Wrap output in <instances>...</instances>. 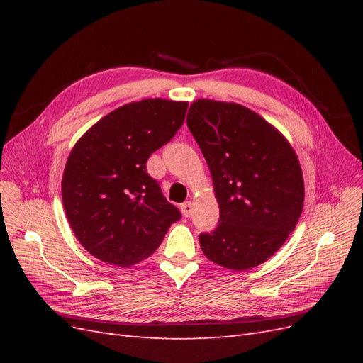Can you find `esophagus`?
<instances>
[{
	"label": "esophagus",
	"instance_id": "obj_1",
	"mask_svg": "<svg viewBox=\"0 0 363 363\" xmlns=\"http://www.w3.org/2000/svg\"><path fill=\"white\" fill-rule=\"evenodd\" d=\"M180 208H182L183 216L188 218V216H191L192 212H194V203H192V201H186V203H183V204L180 206Z\"/></svg>",
	"mask_w": 363,
	"mask_h": 363
}]
</instances>
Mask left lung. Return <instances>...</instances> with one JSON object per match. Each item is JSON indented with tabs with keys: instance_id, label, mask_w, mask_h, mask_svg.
Wrapping results in <instances>:
<instances>
[{
	"instance_id": "left-lung-1",
	"label": "left lung",
	"mask_w": 363,
	"mask_h": 363,
	"mask_svg": "<svg viewBox=\"0 0 363 363\" xmlns=\"http://www.w3.org/2000/svg\"><path fill=\"white\" fill-rule=\"evenodd\" d=\"M188 127L211 169L219 224L200 235L204 256L227 269L267 262L298 223L304 182L298 157L280 131L251 108L201 98Z\"/></svg>"
}]
</instances>
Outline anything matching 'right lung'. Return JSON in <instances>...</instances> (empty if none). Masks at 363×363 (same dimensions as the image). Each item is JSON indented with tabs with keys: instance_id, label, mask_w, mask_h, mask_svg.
<instances>
[{
	"instance_id": "1",
	"label": "right lung",
	"mask_w": 363,
	"mask_h": 363,
	"mask_svg": "<svg viewBox=\"0 0 363 363\" xmlns=\"http://www.w3.org/2000/svg\"><path fill=\"white\" fill-rule=\"evenodd\" d=\"M186 101L147 98L115 108L77 140L65 164L62 200L79 242L127 268L150 257L180 219L147 172L151 152L183 125Z\"/></svg>"
}]
</instances>
